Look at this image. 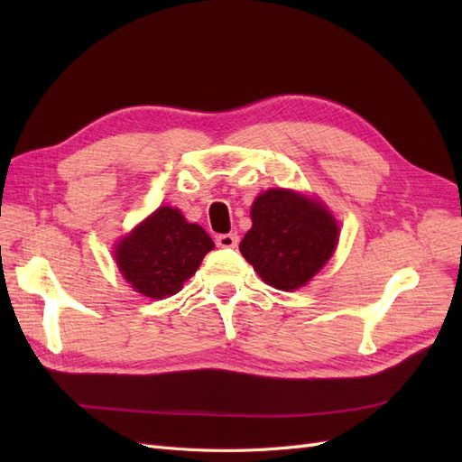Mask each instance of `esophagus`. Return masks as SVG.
<instances>
[{
  "mask_svg": "<svg viewBox=\"0 0 462 462\" xmlns=\"http://www.w3.org/2000/svg\"><path fill=\"white\" fill-rule=\"evenodd\" d=\"M216 245L219 248H235L236 245H239V236H236V233H223V235H217L216 236Z\"/></svg>",
  "mask_w": 462,
  "mask_h": 462,
  "instance_id": "obj_1",
  "label": "esophagus"
}]
</instances>
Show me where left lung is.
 <instances>
[{"mask_svg":"<svg viewBox=\"0 0 462 462\" xmlns=\"http://www.w3.org/2000/svg\"><path fill=\"white\" fill-rule=\"evenodd\" d=\"M253 227L241 253L265 283L292 291L319 272L337 245V223L324 206L297 192L272 189L254 200Z\"/></svg>","mask_w":462,"mask_h":462,"instance_id":"left-lung-1","label":"left lung"}]
</instances>
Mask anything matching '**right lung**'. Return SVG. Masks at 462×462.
Masks as SVG:
<instances>
[{"instance_id": "obj_1", "label": "right lung", "mask_w": 462, "mask_h": 462, "mask_svg": "<svg viewBox=\"0 0 462 462\" xmlns=\"http://www.w3.org/2000/svg\"><path fill=\"white\" fill-rule=\"evenodd\" d=\"M212 248L214 241L200 226L162 206L119 243L116 260L134 291L165 299L180 291Z\"/></svg>"}]
</instances>
